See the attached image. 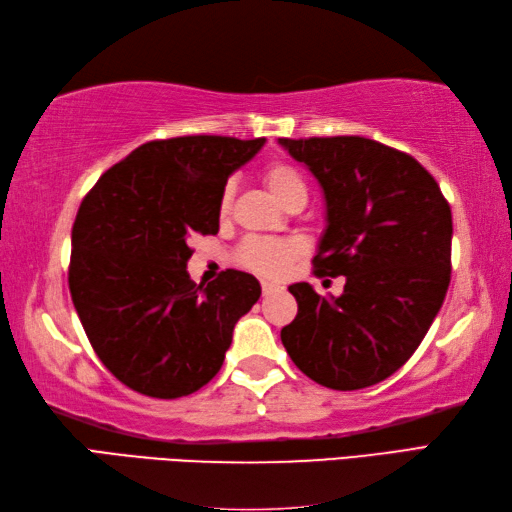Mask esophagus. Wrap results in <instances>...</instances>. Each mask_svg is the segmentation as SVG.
Masks as SVG:
<instances>
[{
  "instance_id": "34e87169",
  "label": "esophagus",
  "mask_w": 512,
  "mask_h": 512,
  "mask_svg": "<svg viewBox=\"0 0 512 512\" xmlns=\"http://www.w3.org/2000/svg\"><path fill=\"white\" fill-rule=\"evenodd\" d=\"M277 290H279V286L273 284V281H262V295H264V297L273 295V292H277Z\"/></svg>"
}]
</instances>
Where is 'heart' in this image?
Masks as SVG:
<instances>
[{
	"mask_svg": "<svg viewBox=\"0 0 512 512\" xmlns=\"http://www.w3.org/2000/svg\"><path fill=\"white\" fill-rule=\"evenodd\" d=\"M264 182L279 202L288 204L297 195L306 198V182L301 173L286 165V162H268L264 167ZM233 204V182H228L220 195V213L226 215ZM303 244L295 237H268V235H253L246 237L239 244L235 253V262L250 270V273L262 275L268 279H277L286 275L290 264L301 255Z\"/></svg>",
	"mask_w": 512,
	"mask_h": 512,
	"instance_id": "1",
	"label": "heart"
}]
</instances>
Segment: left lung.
Segmentation results:
<instances>
[{
	"label": "left lung",
	"mask_w": 512,
	"mask_h": 512,
	"mask_svg": "<svg viewBox=\"0 0 512 512\" xmlns=\"http://www.w3.org/2000/svg\"><path fill=\"white\" fill-rule=\"evenodd\" d=\"M321 182L328 228L314 277H345L325 299L292 284L297 317L281 343L323 387L376 385L405 365L451 281V206L420 162L363 136L279 138Z\"/></svg>",
	"instance_id": "left-lung-1"
}]
</instances>
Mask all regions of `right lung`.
I'll return each instance as SVG.
<instances>
[{
	"mask_svg": "<svg viewBox=\"0 0 512 512\" xmlns=\"http://www.w3.org/2000/svg\"><path fill=\"white\" fill-rule=\"evenodd\" d=\"M264 138L149 140L107 169L72 226L68 284L96 356L149 398L189 396L220 372L237 319L262 295L242 270L202 288L189 237L220 231V195Z\"/></svg>",
	"mask_w": 512,
	"mask_h": 512,
	"instance_id": "add662e5",
	"label": "right lung"
}]
</instances>
